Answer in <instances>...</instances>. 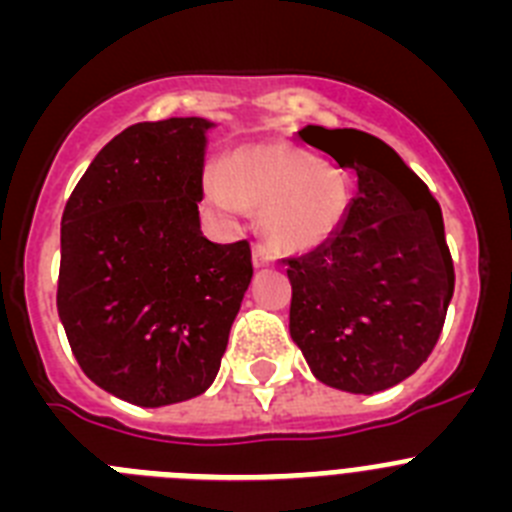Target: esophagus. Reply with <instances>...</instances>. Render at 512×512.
I'll list each match as a JSON object with an SVG mask.
<instances>
[{
  "instance_id": "1",
  "label": "esophagus",
  "mask_w": 512,
  "mask_h": 512,
  "mask_svg": "<svg viewBox=\"0 0 512 512\" xmlns=\"http://www.w3.org/2000/svg\"><path fill=\"white\" fill-rule=\"evenodd\" d=\"M253 264L271 266L274 264V253H271L264 243H256V246H253Z\"/></svg>"
}]
</instances>
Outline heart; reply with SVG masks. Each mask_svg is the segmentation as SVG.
<instances>
[{
	"instance_id": "1",
	"label": "heart",
	"mask_w": 512,
	"mask_h": 512,
	"mask_svg": "<svg viewBox=\"0 0 512 512\" xmlns=\"http://www.w3.org/2000/svg\"><path fill=\"white\" fill-rule=\"evenodd\" d=\"M207 197L230 215L264 207V230L274 246L310 251L341 228L351 192L341 176L312 169L287 148L243 146L207 176Z\"/></svg>"
}]
</instances>
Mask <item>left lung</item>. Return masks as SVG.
<instances>
[{
  "mask_svg": "<svg viewBox=\"0 0 512 512\" xmlns=\"http://www.w3.org/2000/svg\"><path fill=\"white\" fill-rule=\"evenodd\" d=\"M300 138L359 192L323 246L287 259L289 333L320 382L372 395L410 377L441 336L456 279L441 207L374 135L307 125Z\"/></svg>",
  "mask_w": 512,
  "mask_h": 512,
  "instance_id": "1",
  "label": "left lung"
}]
</instances>
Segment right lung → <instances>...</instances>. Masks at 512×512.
<instances>
[{
    "label": "right lung",
    "instance_id": "obj_1",
    "mask_svg": "<svg viewBox=\"0 0 512 512\" xmlns=\"http://www.w3.org/2000/svg\"><path fill=\"white\" fill-rule=\"evenodd\" d=\"M202 117L138 122L97 153L61 217L56 305L81 372L161 408L217 377L243 292L248 241L200 230Z\"/></svg>",
    "mask_w": 512,
    "mask_h": 512
}]
</instances>
